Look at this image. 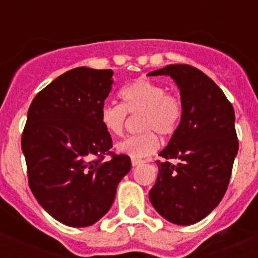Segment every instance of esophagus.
<instances>
[{"instance_id":"obj_1","label":"esophagus","mask_w":258,"mask_h":258,"mask_svg":"<svg viewBox=\"0 0 258 258\" xmlns=\"http://www.w3.org/2000/svg\"><path fill=\"white\" fill-rule=\"evenodd\" d=\"M143 160H140V159H132V165L133 166H137L140 165V164H142Z\"/></svg>"}]
</instances>
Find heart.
Returning a JSON list of instances; mask_svg holds the SVG:
<instances>
[{
    "instance_id": "obj_1",
    "label": "heart",
    "mask_w": 258,
    "mask_h": 258,
    "mask_svg": "<svg viewBox=\"0 0 258 258\" xmlns=\"http://www.w3.org/2000/svg\"><path fill=\"white\" fill-rule=\"evenodd\" d=\"M122 104L104 103L99 111V120L104 131L112 137L122 136L127 113L138 115L141 133L127 137L116 145V150L132 159L150 156L159 149V138L170 137L177 131L183 113V104L178 95L166 93L161 84L149 79H138L120 92Z\"/></svg>"
}]
</instances>
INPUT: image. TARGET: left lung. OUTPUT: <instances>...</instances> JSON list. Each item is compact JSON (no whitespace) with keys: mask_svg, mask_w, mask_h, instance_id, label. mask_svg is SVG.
Here are the masks:
<instances>
[{"mask_svg":"<svg viewBox=\"0 0 258 258\" xmlns=\"http://www.w3.org/2000/svg\"><path fill=\"white\" fill-rule=\"evenodd\" d=\"M160 75L178 86L183 113L159 154L165 160L156 161L159 174L149 197L165 220L186 226L206 218L226 192L239 149L235 112L222 90L198 68L169 64L149 76Z\"/></svg>","mask_w":258,"mask_h":258,"instance_id":"8db88e82","label":"left lung"}]
</instances>
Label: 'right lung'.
I'll return each instance as SVG.
<instances>
[{
	"label": "right lung",
	"instance_id": "right-lung-1",
	"mask_svg": "<svg viewBox=\"0 0 258 258\" xmlns=\"http://www.w3.org/2000/svg\"><path fill=\"white\" fill-rule=\"evenodd\" d=\"M111 70L77 67L35 97L22 136L28 182L40 206L59 222L86 227L101 220L131 170V157L109 151L99 111L112 89ZM104 154H111L103 162Z\"/></svg>",
	"mask_w": 258,
	"mask_h": 258
}]
</instances>
